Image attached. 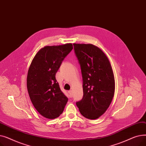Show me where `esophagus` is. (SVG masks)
<instances>
[{
    "label": "esophagus",
    "instance_id": "34e87169",
    "mask_svg": "<svg viewBox=\"0 0 146 146\" xmlns=\"http://www.w3.org/2000/svg\"><path fill=\"white\" fill-rule=\"evenodd\" d=\"M68 94L69 96H70V98H72V90H69L68 92Z\"/></svg>",
    "mask_w": 146,
    "mask_h": 146
}]
</instances>
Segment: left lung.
Segmentation results:
<instances>
[{"mask_svg":"<svg viewBox=\"0 0 146 146\" xmlns=\"http://www.w3.org/2000/svg\"><path fill=\"white\" fill-rule=\"evenodd\" d=\"M80 66L83 95L76 102L80 113L90 119L98 118L108 108L113 99L115 80L110 61L92 44H73Z\"/></svg>","mask_w":146,"mask_h":146,"instance_id":"left-lung-1","label":"left lung"}]
</instances>
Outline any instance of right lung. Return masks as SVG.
Masks as SVG:
<instances>
[{
	"mask_svg": "<svg viewBox=\"0 0 146 146\" xmlns=\"http://www.w3.org/2000/svg\"><path fill=\"white\" fill-rule=\"evenodd\" d=\"M72 49V44L46 46L36 53L29 68L27 83L31 101L37 111L48 119L58 117L68 101L56 74Z\"/></svg>",
	"mask_w": 146,
	"mask_h": 146,
	"instance_id": "1",
	"label": "right lung"
}]
</instances>
